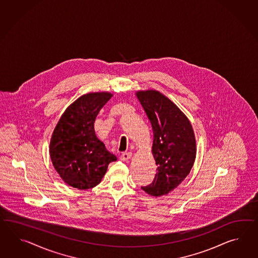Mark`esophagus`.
Masks as SVG:
<instances>
[{
  "label": "esophagus",
  "instance_id": "esophagus-1",
  "mask_svg": "<svg viewBox=\"0 0 258 258\" xmlns=\"http://www.w3.org/2000/svg\"><path fill=\"white\" fill-rule=\"evenodd\" d=\"M132 154L131 152H127V153H123L122 155H121V157H120V159L122 160V161H127L131 157H132Z\"/></svg>",
  "mask_w": 258,
  "mask_h": 258
}]
</instances>
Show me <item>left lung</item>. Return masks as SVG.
I'll return each instance as SVG.
<instances>
[{
    "instance_id": "left-lung-1",
    "label": "left lung",
    "mask_w": 258,
    "mask_h": 258,
    "mask_svg": "<svg viewBox=\"0 0 258 258\" xmlns=\"http://www.w3.org/2000/svg\"><path fill=\"white\" fill-rule=\"evenodd\" d=\"M136 95L151 123L152 153L157 166L154 181L141 188L154 197L167 195L185 179L193 167L194 132L182 111L158 91H139Z\"/></svg>"
}]
</instances>
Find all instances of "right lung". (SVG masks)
Listing matches in <instances>:
<instances>
[{
    "instance_id": "right-lung-1",
    "label": "right lung",
    "mask_w": 258,
    "mask_h": 258,
    "mask_svg": "<svg viewBox=\"0 0 258 258\" xmlns=\"http://www.w3.org/2000/svg\"><path fill=\"white\" fill-rule=\"evenodd\" d=\"M112 97L108 92L83 95L57 122L50 141V157L64 182L79 190L101 182L108 165L117 158L96 137L94 122Z\"/></svg>"
}]
</instances>
